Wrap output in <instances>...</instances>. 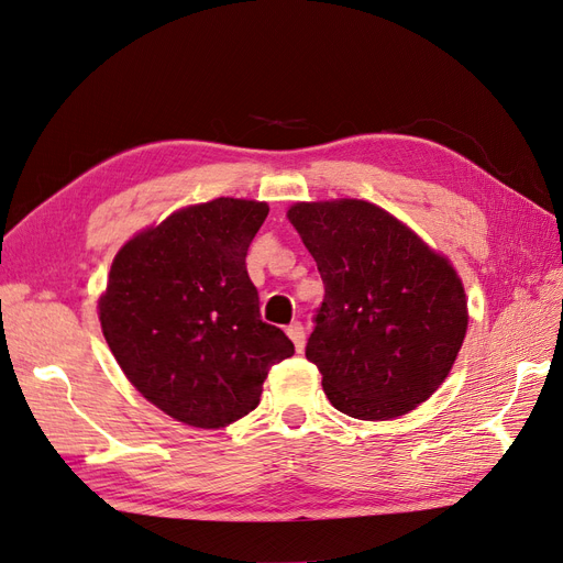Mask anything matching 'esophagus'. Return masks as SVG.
Instances as JSON below:
<instances>
[{
  "instance_id": "obj_1",
  "label": "esophagus",
  "mask_w": 563,
  "mask_h": 563,
  "mask_svg": "<svg viewBox=\"0 0 563 563\" xmlns=\"http://www.w3.org/2000/svg\"><path fill=\"white\" fill-rule=\"evenodd\" d=\"M286 335L294 340L296 350H298V352H302V347H305V329H302V323H300V321L288 323V327H286Z\"/></svg>"
}]
</instances>
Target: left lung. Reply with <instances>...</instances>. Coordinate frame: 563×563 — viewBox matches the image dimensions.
<instances>
[{"mask_svg": "<svg viewBox=\"0 0 563 563\" xmlns=\"http://www.w3.org/2000/svg\"><path fill=\"white\" fill-rule=\"evenodd\" d=\"M286 216L323 282L305 356L329 401L360 420L413 411L463 347L470 317L457 272L371 201H298Z\"/></svg>", "mask_w": 563, "mask_h": 563, "instance_id": "1", "label": "left lung"}]
</instances>
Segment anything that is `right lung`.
<instances>
[{"mask_svg": "<svg viewBox=\"0 0 563 563\" xmlns=\"http://www.w3.org/2000/svg\"><path fill=\"white\" fill-rule=\"evenodd\" d=\"M265 201L218 197L180 209L114 255L98 300L129 383L166 416L225 428L261 401L267 371L296 350L261 319L246 251Z\"/></svg>", "mask_w": 563, "mask_h": 563, "instance_id": "add662e5", "label": "right lung"}]
</instances>
